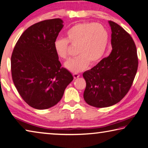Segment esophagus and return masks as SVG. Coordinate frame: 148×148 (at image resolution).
<instances>
[{
    "instance_id": "obj_1",
    "label": "esophagus",
    "mask_w": 148,
    "mask_h": 148,
    "mask_svg": "<svg viewBox=\"0 0 148 148\" xmlns=\"http://www.w3.org/2000/svg\"><path fill=\"white\" fill-rule=\"evenodd\" d=\"M73 76L74 77V79H77V78H79L80 77V75L78 74V73H73Z\"/></svg>"
}]
</instances>
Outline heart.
Masks as SVG:
<instances>
[{
  "label": "heart",
  "instance_id": "1",
  "mask_svg": "<svg viewBox=\"0 0 148 148\" xmlns=\"http://www.w3.org/2000/svg\"><path fill=\"white\" fill-rule=\"evenodd\" d=\"M109 33L102 24L83 22L74 25L66 32V38H58L54 42L56 53L62 59H68L73 53L71 46L78 48L79 57L66 63V68L73 73H79L95 65L102 59L106 51Z\"/></svg>",
  "mask_w": 148,
  "mask_h": 148
}]
</instances>
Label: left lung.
<instances>
[{"label":"left lung","mask_w":148,"mask_h":148,"mask_svg":"<svg viewBox=\"0 0 148 148\" xmlns=\"http://www.w3.org/2000/svg\"><path fill=\"white\" fill-rule=\"evenodd\" d=\"M109 24L112 32L111 53L83 73L86 82L84 99L96 108L109 107L121 101L132 87L138 65L131 35L115 22L110 21Z\"/></svg>","instance_id":"obj_1"}]
</instances>
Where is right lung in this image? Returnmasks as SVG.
Instances as JSON below:
<instances>
[{
  "instance_id": "obj_1",
  "label": "right lung",
  "mask_w": 148,
  "mask_h": 148,
  "mask_svg": "<svg viewBox=\"0 0 148 148\" xmlns=\"http://www.w3.org/2000/svg\"><path fill=\"white\" fill-rule=\"evenodd\" d=\"M60 18L37 22L22 33L11 57L14 84L27 104L45 110L60 101L73 80L68 69L61 67L54 42L63 27Z\"/></svg>"
}]
</instances>
